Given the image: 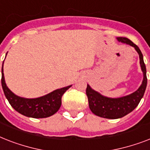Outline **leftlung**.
<instances>
[{"label":"left lung","instance_id":"obj_1","mask_svg":"<svg viewBox=\"0 0 150 150\" xmlns=\"http://www.w3.org/2000/svg\"><path fill=\"white\" fill-rule=\"evenodd\" d=\"M117 40L119 42L132 46L137 51L139 56L140 67L143 74V79L142 84L136 91L129 95L117 98H111L103 96L99 92L92 89L89 84H87L86 95L89 101V109L95 115L103 118H121L131 113L139 105L146 89V68L140 49L138 46L126 37H117Z\"/></svg>","mask_w":150,"mask_h":150}]
</instances>
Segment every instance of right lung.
Segmentation results:
<instances>
[{
  "instance_id": "right-lung-1",
  "label": "right lung",
  "mask_w": 150,
  "mask_h": 150,
  "mask_svg": "<svg viewBox=\"0 0 150 150\" xmlns=\"http://www.w3.org/2000/svg\"><path fill=\"white\" fill-rule=\"evenodd\" d=\"M3 66L4 62L1 68L2 89L9 103L16 111L24 116L33 118L48 117L58 111L61 106V97L64 92L71 86V85L54 90L50 93L37 98L29 99L21 97L15 95L7 86L4 75Z\"/></svg>"
}]
</instances>
